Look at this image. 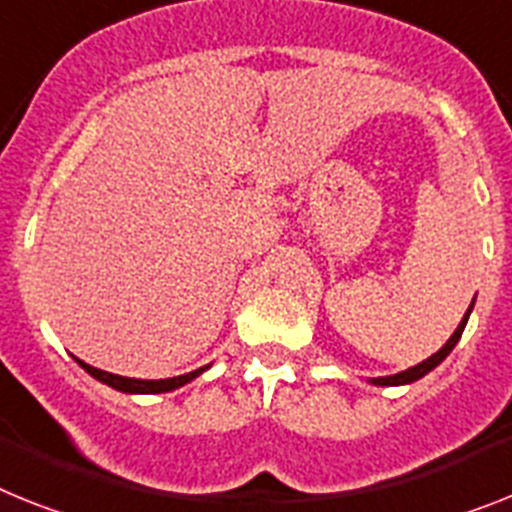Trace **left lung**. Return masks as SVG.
Returning <instances> with one entry per match:
<instances>
[{
	"label": "left lung",
	"instance_id": "8db88e82",
	"mask_svg": "<svg viewBox=\"0 0 512 512\" xmlns=\"http://www.w3.org/2000/svg\"><path fill=\"white\" fill-rule=\"evenodd\" d=\"M471 309H474V302H471V307H468V312L463 315V320L458 322V328H455L453 336L445 341V346H442L437 354H432L429 359H424V362H419L416 367H409V369H403V372H398V375H388V377H369L367 382H372V385H380V388H390V385H411V382L416 380H422L424 375H429L432 369L437 367V364L445 362V356L450 354V351L455 349V343L461 341L463 336V328H466V322H468V315H471Z\"/></svg>",
	"mask_w": 512,
	"mask_h": 512
}]
</instances>
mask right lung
<instances>
[{
	"instance_id": "right-lung-1",
	"label": "right lung",
	"mask_w": 512,
	"mask_h": 512,
	"mask_svg": "<svg viewBox=\"0 0 512 512\" xmlns=\"http://www.w3.org/2000/svg\"><path fill=\"white\" fill-rule=\"evenodd\" d=\"M75 362L80 364V367H83L90 377H96L98 382H103V385H109V388L119 390V393H130V395L169 393V390L182 388V385L192 382V380H195V377H200L205 372V369L210 367V364H205V367L195 369V372H187V375H179V377H166V380H135V377L111 375V372H103V369L90 367V364H85L83 359H77V356H75Z\"/></svg>"
}]
</instances>
